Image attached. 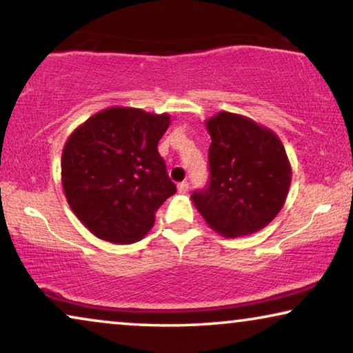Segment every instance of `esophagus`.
Instances as JSON below:
<instances>
[{"label": "esophagus", "instance_id": "34e87169", "mask_svg": "<svg viewBox=\"0 0 353 353\" xmlns=\"http://www.w3.org/2000/svg\"><path fill=\"white\" fill-rule=\"evenodd\" d=\"M177 192H179V193H182V194L188 193V182L183 181V182L179 183V185H177Z\"/></svg>", "mask_w": 353, "mask_h": 353}]
</instances>
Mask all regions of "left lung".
I'll return each mask as SVG.
<instances>
[{
  "label": "left lung",
  "instance_id": "obj_1",
  "mask_svg": "<svg viewBox=\"0 0 353 353\" xmlns=\"http://www.w3.org/2000/svg\"><path fill=\"white\" fill-rule=\"evenodd\" d=\"M210 134L209 183L192 194L208 225L225 238L265 228L285 203L292 168L281 139L244 115L219 112Z\"/></svg>",
  "mask_w": 353,
  "mask_h": 353
}]
</instances>
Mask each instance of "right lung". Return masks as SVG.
I'll return each instance as SVG.
<instances>
[{
    "label": "right lung",
    "mask_w": 353,
    "mask_h": 353,
    "mask_svg": "<svg viewBox=\"0 0 353 353\" xmlns=\"http://www.w3.org/2000/svg\"><path fill=\"white\" fill-rule=\"evenodd\" d=\"M171 119L109 108L72 131L61 154V183L72 212L103 241L143 239L155 212L176 193L159 154Z\"/></svg>",
    "instance_id": "1"
}]
</instances>
